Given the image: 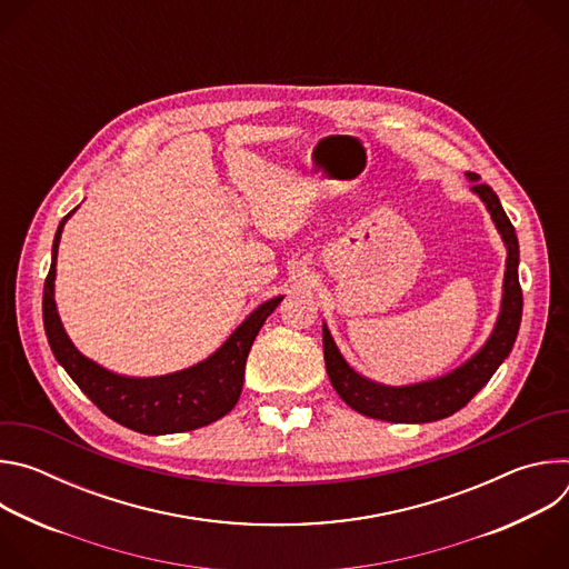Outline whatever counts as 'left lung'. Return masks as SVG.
Segmentation results:
<instances>
[{"instance_id":"1","label":"left lung","mask_w":569,"mask_h":569,"mask_svg":"<svg viewBox=\"0 0 569 569\" xmlns=\"http://www.w3.org/2000/svg\"><path fill=\"white\" fill-rule=\"evenodd\" d=\"M468 180L475 182L477 176L468 173ZM470 191L483 202L486 211L491 213V220L496 222V229L502 236V242L507 248L502 303H500L496 327L489 340L483 342V347L450 373L432 380L415 382V385L389 387L358 373L345 360L329 327L323 323L321 327L323 362H327V373L331 378V385L336 387V391L349 408H353L365 417L389 421V423H430V421L446 419L459 412L463 405L491 380V376L498 371V367L505 362V358L513 349V342L520 329V319H522V290L518 281V263H520L518 236L500 204V198L489 184H475L470 187Z\"/></svg>"}]
</instances>
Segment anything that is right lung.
Masks as SVG:
<instances>
[{
    "label": "right lung",
    "mask_w": 569,
    "mask_h": 569,
    "mask_svg": "<svg viewBox=\"0 0 569 569\" xmlns=\"http://www.w3.org/2000/svg\"><path fill=\"white\" fill-rule=\"evenodd\" d=\"M73 211H69L58 224L51 248V268L42 295L44 331L56 360L106 417L134 432L173 435L196 430L222 419L233 410V405L240 398L246 362L254 338L259 336L272 310L281 303L283 295L254 308L216 353L189 369L152 378L114 373L80 353L64 333L58 317L53 299L58 242L62 227Z\"/></svg>",
    "instance_id": "add662e5"
}]
</instances>
